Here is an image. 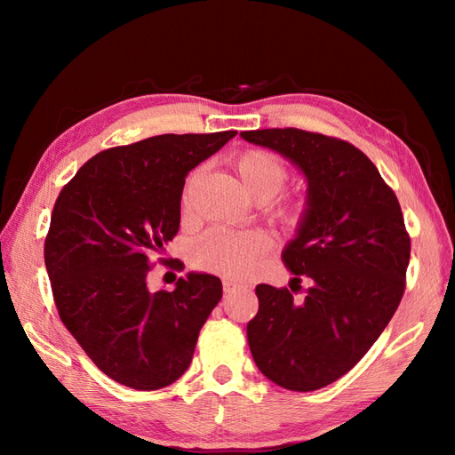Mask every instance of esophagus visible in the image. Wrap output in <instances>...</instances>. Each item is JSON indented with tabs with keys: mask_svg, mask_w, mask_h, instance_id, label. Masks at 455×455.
Listing matches in <instances>:
<instances>
[{
	"mask_svg": "<svg viewBox=\"0 0 455 455\" xmlns=\"http://www.w3.org/2000/svg\"><path fill=\"white\" fill-rule=\"evenodd\" d=\"M241 286H243V284L233 283V281L226 279V281H224V294H229V292H233V291H237V288H241Z\"/></svg>",
	"mask_w": 455,
	"mask_h": 455,
	"instance_id": "1",
	"label": "esophagus"
}]
</instances>
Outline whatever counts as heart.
I'll return each mask as SVG.
<instances>
[{"instance_id": "b5f03b06", "label": "heart", "mask_w": 455, "mask_h": 455, "mask_svg": "<svg viewBox=\"0 0 455 455\" xmlns=\"http://www.w3.org/2000/svg\"><path fill=\"white\" fill-rule=\"evenodd\" d=\"M239 180L246 194L264 204L266 214L284 229H298L306 218V199L301 196H281L279 191L288 180L284 161L267 149H244L233 161ZM197 174L194 172L186 182L182 204L189 209L191 188ZM271 246V239L264 229H224L212 228L191 246V258L206 271H214L226 277H244L258 259Z\"/></svg>"}]
</instances>
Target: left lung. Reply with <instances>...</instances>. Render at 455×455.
<instances>
[{
	"instance_id": "8db88e82",
	"label": "left lung",
	"mask_w": 455,
	"mask_h": 455,
	"mask_svg": "<svg viewBox=\"0 0 455 455\" xmlns=\"http://www.w3.org/2000/svg\"><path fill=\"white\" fill-rule=\"evenodd\" d=\"M241 136L291 159L307 178L306 218L283 261L294 281L306 275L311 286L301 301L288 288L256 286L251 353L281 387L323 389L363 359L401 304L410 261L401 204L376 164L346 140L301 129Z\"/></svg>"
}]
</instances>
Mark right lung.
Masks as SVG:
<instances>
[{"label":"right lung","instance_id":"obj_1","mask_svg":"<svg viewBox=\"0 0 455 455\" xmlns=\"http://www.w3.org/2000/svg\"><path fill=\"white\" fill-rule=\"evenodd\" d=\"M235 134H159L104 149L54 203L45 267L60 321L108 378L131 389L180 378L222 299V281L209 273H188L172 292H149L146 279L180 228L188 172Z\"/></svg>","mask_w":455,"mask_h":455}]
</instances>
